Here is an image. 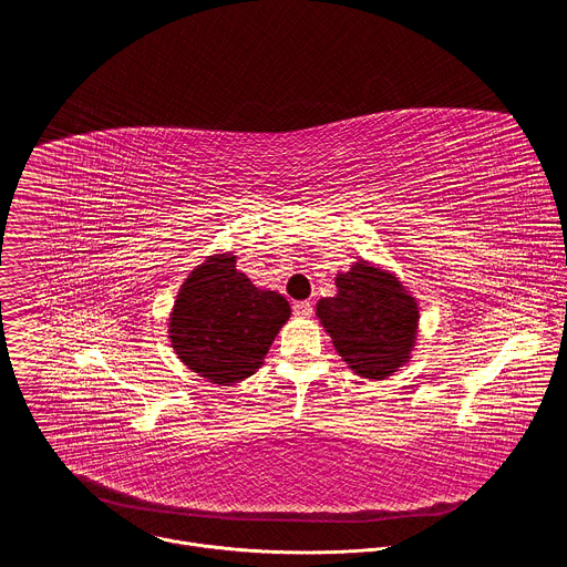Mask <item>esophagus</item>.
<instances>
[{
  "label": "esophagus",
  "instance_id": "obj_1",
  "mask_svg": "<svg viewBox=\"0 0 567 567\" xmlns=\"http://www.w3.org/2000/svg\"><path fill=\"white\" fill-rule=\"evenodd\" d=\"M293 313L296 316H309L311 313V302L309 300H296L293 302Z\"/></svg>",
  "mask_w": 567,
  "mask_h": 567
}]
</instances>
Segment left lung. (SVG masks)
<instances>
[{"instance_id":"1","label":"left lung","mask_w":567,"mask_h":567,"mask_svg":"<svg viewBox=\"0 0 567 567\" xmlns=\"http://www.w3.org/2000/svg\"><path fill=\"white\" fill-rule=\"evenodd\" d=\"M339 293L318 300L320 326L348 365L365 379H383L409 359L417 334V302L403 285L368 262L337 278Z\"/></svg>"}]
</instances>
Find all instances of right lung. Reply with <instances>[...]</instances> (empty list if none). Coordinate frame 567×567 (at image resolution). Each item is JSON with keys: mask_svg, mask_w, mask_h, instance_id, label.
Masks as SVG:
<instances>
[{"mask_svg": "<svg viewBox=\"0 0 567 567\" xmlns=\"http://www.w3.org/2000/svg\"><path fill=\"white\" fill-rule=\"evenodd\" d=\"M289 302L258 289L233 256H210L177 296L171 339L179 359L204 379L230 385L254 374L285 326Z\"/></svg>", "mask_w": 567, "mask_h": 567, "instance_id": "1", "label": "right lung"}]
</instances>
